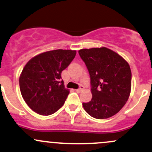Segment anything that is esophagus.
I'll return each instance as SVG.
<instances>
[{
  "label": "esophagus",
  "mask_w": 152,
  "mask_h": 152,
  "mask_svg": "<svg viewBox=\"0 0 152 152\" xmlns=\"http://www.w3.org/2000/svg\"><path fill=\"white\" fill-rule=\"evenodd\" d=\"M83 90H84V86H83L82 85H80L79 89H76V91H77V92H81V91H82Z\"/></svg>",
  "instance_id": "34e87169"
}]
</instances>
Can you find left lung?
<instances>
[{
	"mask_svg": "<svg viewBox=\"0 0 152 152\" xmlns=\"http://www.w3.org/2000/svg\"><path fill=\"white\" fill-rule=\"evenodd\" d=\"M79 54L91 80L92 98L83 103L85 111L96 119L115 115L128 101L131 89V71L127 61L110 49H81Z\"/></svg>",
	"mask_w": 152,
	"mask_h": 152,
	"instance_id": "8db88e82",
	"label": "left lung"
}]
</instances>
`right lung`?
Returning <instances> with one entry per match:
<instances>
[{"instance_id":"obj_1","label":"right lung","mask_w":152,"mask_h":152,"mask_svg":"<svg viewBox=\"0 0 152 152\" xmlns=\"http://www.w3.org/2000/svg\"><path fill=\"white\" fill-rule=\"evenodd\" d=\"M76 50H55L45 52L28 61L19 77V86L27 105L41 115H50L64 104L69 90L61 73L69 66Z\"/></svg>"}]
</instances>
